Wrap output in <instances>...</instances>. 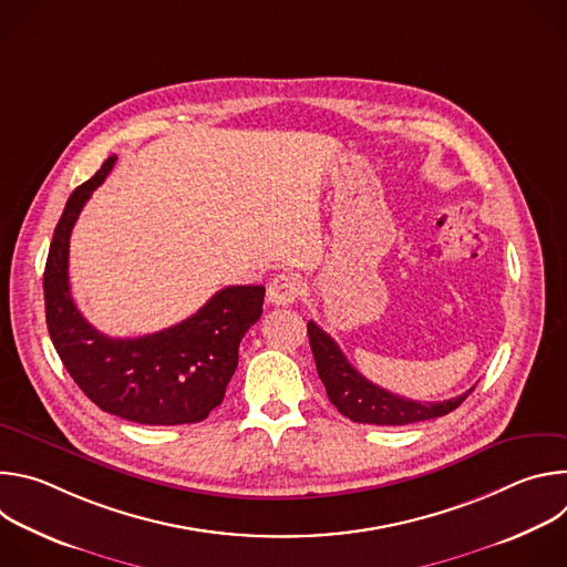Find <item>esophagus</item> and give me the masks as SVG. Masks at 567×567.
Here are the masks:
<instances>
[{
    "mask_svg": "<svg viewBox=\"0 0 567 567\" xmlns=\"http://www.w3.org/2000/svg\"><path fill=\"white\" fill-rule=\"evenodd\" d=\"M302 293V280L296 274H278L267 289V298L276 307L293 305V300Z\"/></svg>",
    "mask_w": 567,
    "mask_h": 567,
    "instance_id": "1",
    "label": "esophagus"
}]
</instances>
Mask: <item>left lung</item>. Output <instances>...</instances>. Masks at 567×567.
Masks as SVG:
<instances>
[{"instance_id": "obj_1", "label": "left lung", "mask_w": 567, "mask_h": 567, "mask_svg": "<svg viewBox=\"0 0 567 567\" xmlns=\"http://www.w3.org/2000/svg\"><path fill=\"white\" fill-rule=\"evenodd\" d=\"M309 346L313 352L318 377L328 390L330 401L352 422L377 424V426H403L424 420H435L455 411L460 403L473 392L468 388L464 394L446 401H413L406 396L392 394L372 381H368L352 363L346 359L337 341L322 332L313 320L307 322Z\"/></svg>"}]
</instances>
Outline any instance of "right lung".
I'll use <instances>...</instances> for the list:
<instances>
[{
    "label": "right lung",
    "mask_w": 567,
    "mask_h": 567,
    "mask_svg": "<svg viewBox=\"0 0 567 567\" xmlns=\"http://www.w3.org/2000/svg\"><path fill=\"white\" fill-rule=\"evenodd\" d=\"M114 164L110 156L71 193L53 230L44 267L47 328L66 372L101 411L147 426L195 424L221 403L239 341L262 316L265 287H226L177 326L136 339L92 328L69 291V237Z\"/></svg>",
    "instance_id": "1"
}]
</instances>
